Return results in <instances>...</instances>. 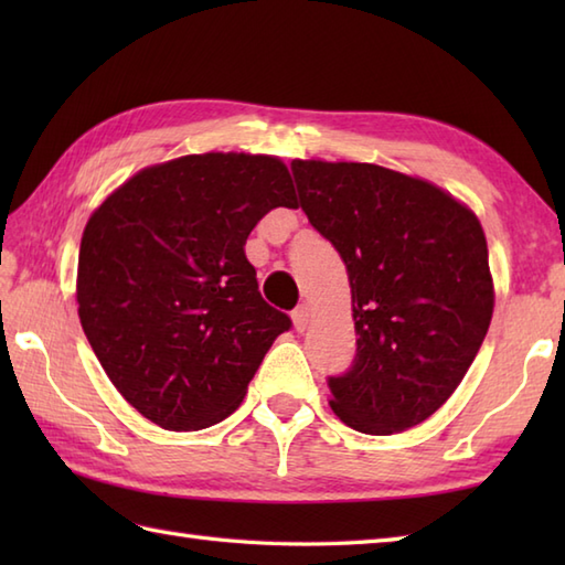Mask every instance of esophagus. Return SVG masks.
Instances as JSON below:
<instances>
[{
  "instance_id": "esophagus-1",
  "label": "esophagus",
  "mask_w": 565,
  "mask_h": 565,
  "mask_svg": "<svg viewBox=\"0 0 565 565\" xmlns=\"http://www.w3.org/2000/svg\"><path fill=\"white\" fill-rule=\"evenodd\" d=\"M291 318H294V328L298 330V332H303L306 328H308V322H310V308L303 303V306H298L294 313H291Z\"/></svg>"
}]
</instances>
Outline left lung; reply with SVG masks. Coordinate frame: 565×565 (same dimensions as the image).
I'll list each match as a JSON object with an SVG mask.
<instances>
[{
  "label": "left lung",
  "instance_id": "1",
  "mask_svg": "<svg viewBox=\"0 0 565 565\" xmlns=\"http://www.w3.org/2000/svg\"><path fill=\"white\" fill-rule=\"evenodd\" d=\"M310 225L350 274L356 354L330 376V407L364 435L437 413L493 318V276L476 213L447 191L366 162L294 160Z\"/></svg>",
  "mask_w": 565,
  "mask_h": 565
}]
</instances>
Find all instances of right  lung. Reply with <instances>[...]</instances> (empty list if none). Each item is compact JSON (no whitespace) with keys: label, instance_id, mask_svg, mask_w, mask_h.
I'll list each match as a JSON object with an SVG mask.
<instances>
[{"label":"right lung","instance_id":"add662e5","mask_svg":"<svg viewBox=\"0 0 565 565\" xmlns=\"http://www.w3.org/2000/svg\"><path fill=\"white\" fill-rule=\"evenodd\" d=\"M279 206H298L279 158L206 152L146 167L92 213L79 322L106 376L150 423H221L291 328L245 257L252 227Z\"/></svg>","mask_w":565,"mask_h":565}]
</instances>
